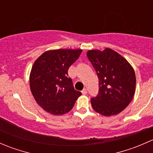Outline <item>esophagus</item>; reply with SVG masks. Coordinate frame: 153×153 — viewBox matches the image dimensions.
Listing matches in <instances>:
<instances>
[{"label": "esophagus", "mask_w": 153, "mask_h": 153, "mask_svg": "<svg viewBox=\"0 0 153 153\" xmlns=\"http://www.w3.org/2000/svg\"><path fill=\"white\" fill-rule=\"evenodd\" d=\"M81 92H82L83 95H86V94L87 93V89H84L82 91H81Z\"/></svg>", "instance_id": "obj_1"}]
</instances>
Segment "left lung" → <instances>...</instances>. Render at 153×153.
I'll return each instance as SVG.
<instances>
[{
  "instance_id": "obj_1",
  "label": "left lung",
  "mask_w": 153,
  "mask_h": 153,
  "mask_svg": "<svg viewBox=\"0 0 153 153\" xmlns=\"http://www.w3.org/2000/svg\"><path fill=\"white\" fill-rule=\"evenodd\" d=\"M86 55L96 71L99 83L98 95L91 99L92 108L104 116L118 115L135 95L136 78L133 67L109 48L88 50Z\"/></svg>"
}]
</instances>
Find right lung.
Wrapping results in <instances>:
<instances>
[{"instance_id":"right-lung-1","label":"right lung","mask_w":153,"mask_h":153,"mask_svg":"<svg viewBox=\"0 0 153 153\" xmlns=\"http://www.w3.org/2000/svg\"><path fill=\"white\" fill-rule=\"evenodd\" d=\"M82 49H52L34 63L29 75L31 92L37 104L54 115H62L74 106L81 92L75 90L68 69Z\"/></svg>"}]
</instances>
